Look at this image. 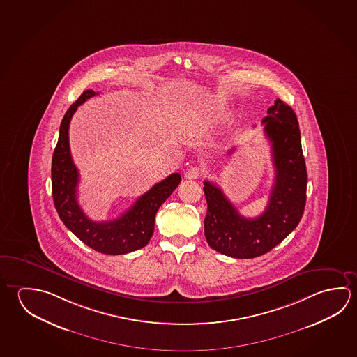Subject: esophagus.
<instances>
[{"instance_id":"34e87169","label":"esophagus","mask_w":357,"mask_h":357,"mask_svg":"<svg viewBox=\"0 0 357 357\" xmlns=\"http://www.w3.org/2000/svg\"><path fill=\"white\" fill-rule=\"evenodd\" d=\"M185 178L187 179H197V178H199L202 176V169L198 168V167H192V168H189V169L185 172Z\"/></svg>"}]
</instances>
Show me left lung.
Segmentation results:
<instances>
[{"label":"left lung","mask_w":357,"mask_h":357,"mask_svg":"<svg viewBox=\"0 0 357 357\" xmlns=\"http://www.w3.org/2000/svg\"><path fill=\"white\" fill-rule=\"evenodd\" d=\"M262 124L271 142L275 170L266 211L256 218H245L218 185L206 181L203 188L208 204L206 242L213 250L233 258H255L275 248L300 223L306 206V163L296 114L277 99Z\"/></svg>","instance_id":"left-lung-1"}]
</instances>
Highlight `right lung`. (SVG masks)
Returning a JSON list of instances; mask_svg holds the SVG:
<instances>
[{
  "instance_id": "add662e5",
  "label": "right lung",
  "mask_w": 357,
  "mask_h": 357,
  "mask_svg": "<svg viewBox=\"0 0 357 357\" xmlns=\"http://www.w3.org/2000/svg\"><path fill=\"white\" fill-rule=\"evenodd\" d=\"M96 94L94 90H85L63 115L51 164L52 198L63 225L90 248L104 255H126L151 241L158 209L176 190L181 178L179 173H173L159 181L119 218L107 222L88 218L77 203L79 172L70 153L69 126L77 107Z\"/></svg>"
}]
</instances>
